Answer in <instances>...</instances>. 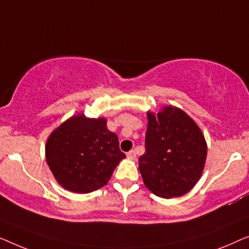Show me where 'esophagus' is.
Returning <instances> with one entry per match:
<instances>
[{
  "instance_id": "obj_1",
  "label": "esophagus",
  "mask_w": 249,
  "mask_h": 249,
  "mask_svg": "<svg viewBox=\"0 0 249 249\" xmlns=\"http://www.w3.org/2000/svg\"><path fill=\"white\" fill-rule=\"evenodd\" d=\"M128 157L129 159H135L136 158V152L134 151V150H131V151L127 152V155H126Z\"/></svg>"
}]
</instances>
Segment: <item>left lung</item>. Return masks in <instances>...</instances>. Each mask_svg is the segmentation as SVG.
<instances>
[{"label":"left lung","instance_id":"8db88e82","mask_svg":"<svg viewBox=\"0 0 249 249\" xmlns=\"http://www.w3.org/2000/svg\"><path fill=\"white\" fill-rule=\"evenodd\" d=\"M208 146L195 122L179 108L148 111L145 153L139 158L143 183L160 197H179L197 183Z\"/></svg>","mask_w":249,"mask_h":249}]
</instances>
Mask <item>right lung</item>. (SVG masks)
I'll return each mask as SVG.
<instances>
[{
	"label": "right lung",
	"mask_w": 249,
	"mask_h": 249,
	"mask_svg": "<svg viewBox=\"0 0 249 249\" xmlns=\"http://www.w3.org/2000/svg\"><path fill=\"white\" fill-rule=\"evenodd\" d=\"M107 120L75 115L54 129L46 142V161L65 190L91 193L105 186L125 153Z\"/></svg>",
	"instance_id": "1"
}]
</instances>
